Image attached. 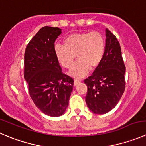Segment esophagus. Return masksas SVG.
Here are the masks:
<instances>
[{
  "mask_svg": "<svg viewBox=\"0 0 146 146\" xmlns=\"http://www.w3.org/2000/svg\"><path fill=\"white\" fill-rule=\"evenodd\" d=\"M80 80H78V79H75V80H74V86H77V85L78 84V83H80Z\"/></svg>",
  "mask_w": 146,
  "mask_h": 146,
  "instance_id": "esophagus-1",
  "label": "esophagus"
}]
</instances>
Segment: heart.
Masks as SVG:
<instances>
[{"mask_svg": "<svg viewBox=\"0 0 146 146\" xmlns=\"http://www.w3.org/2000/svg\"><path fill=\"white\" fill-rule=\"evenodd\" d=\"M63 43L64 46H55L54 53L59 63L68 69L73 66L77 56L78 61L69 71L73 77H84L90 69L97 68L103 60L105 39L98 31L73 33L64 39Z\"/></svg>", "mask_w": 146, "mask_h": 146, "instance_id": "heart-1", "label": "heart"}]
</instances>
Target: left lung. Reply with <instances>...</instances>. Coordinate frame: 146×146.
<instances>
[{"instance_id": "obj_1", "label": "left lung", "mask_w": 146, "mask_h": 146, "mask_svg": "<svg viewBox=\"0 0 146 146\" xmlns=\"http://www.w3.org/2000/svg\"><path fill=\"white\" fill-rule=\"evenodd\" d=\"M106 35L103 60L92 76L84 80L88 87L86 104L96 114L111 111L118 103L125 88V66L120 43L108 28Z\"/></svg>"}]
</instances>
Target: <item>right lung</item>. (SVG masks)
Listing matches in <instances>:
<instances>
[{
  "instance_id": "obj_1",
  "label": "right lung",
  "mask_w": 146,
  "mask_h": 146,
  "mask_svg": "<svg viewBox=\"0 0 146 146\" xmlns=\"http://www.w3.org/2000/svg\"><path fill=\"white\" fill-rule=\"evenodd\" d=\"M61 29L44 26L27 45L24 56V78L30 96L43 113L62 115L68 106L73 78L62 71L54 53L55 41Z\"/></svg>"
}]
</instances>
